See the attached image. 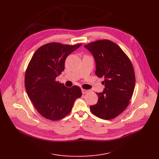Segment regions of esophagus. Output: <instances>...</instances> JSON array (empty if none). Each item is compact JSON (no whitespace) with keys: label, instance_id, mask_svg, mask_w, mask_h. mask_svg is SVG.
<instances>
[{"label":"esophagus","instance_id":"1","mask_svg":"<svg viewBox=\"0 0 159 159\" xmlns=\"http://www.w3.org/2000/svg\"><path fill=\"white\" fill-rule=\"evenodd\" d=\"M88 92V89H82V93L83 94H86Z\"/></svg>","mask_w":159,"mask_h":159}]
</instances>
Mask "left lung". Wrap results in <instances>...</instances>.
I'll return each mask as SVG.
<instances>
[{"label":"left lung","instance_id":"1","mask_svg":"<svg viewBox=\"0 0 159 159\" xmlns=\"http://www.w3.org/2000/svg\"><path fill=\"white\" fill-rule=\"evenodd\" d=\"M93 54L96 62L95 74L104 77L103 92L97 93L98 102L90 106L93 114L104 120L113 119L129 104L134 91L135 76L128 55L113 42L102 39L84 46Z\"/></svg>","mask_w":159,"mask_h":159}]
</instances>
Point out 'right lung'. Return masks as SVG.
<instances>
[{"label": "right lung", "instance_id": "1", "mask_svg": "<svg viewBox=\"0 0 159 159\" xmlns=\"http://www.w3.org/2000/svg\"><path fill=\"white\" fill-rule=\"evenodd\" d=\"M81 44L48 43L33 54L25 73V88L33 104L44 118L63 119L71 111L74 102L82 96L77 86L67 88L56 80L64 70L66 57Z\"/></svg>", "mask_w": 159, "mask_h": 159}]
</instances>
